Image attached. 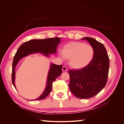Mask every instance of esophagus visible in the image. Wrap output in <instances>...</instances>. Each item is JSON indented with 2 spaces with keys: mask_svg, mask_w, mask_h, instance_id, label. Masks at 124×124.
<instances>
[{
  "mask_svg": "<svg viewBox=\"0 0 124 124\" xmlns=\"http://www.w3.org/2000/svg\"><path fill=\"white\" fill-rule=\"evenodd\" d=\"M67 70H68V69H67V68L66 67L63 66L62 67V71H67Z\"/></svg>",
  "mask_w": 124,
  "mask_h": 124,
  "instance_id": "obj_1",
  "label": "esophagus"
}]
</instances>
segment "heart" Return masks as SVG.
<instances>
[{
  "mask_svg": "<svg viewBox=\"0 0 124 124\" xmlns=\"http://www.w3.org/2000/svg\"><path fill=\"white\" fill-rule=\"evenodd\" d=\"M62 54L70 60L69 64L73 69L83 68L90 63L94 55V49L91 45L83 42L71 41L63 47ZM60 55L62 54H61Z\"/></svg>",
  "mask_w": 124,
  "mask_h": 124,
  "instance_id": "obj_1",
  "label": "heart"
}]
</instances>
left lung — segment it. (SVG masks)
Segmentation results:
<instances>
[{
  "instance_id": "8db88e82",
  "label": "left lung",
  "mask_w": 124,
  "mask_h": 124,
  "mask_svg": "<svg viewBox=\"0 0 124 124\" xmlns=\"http://www.w3.org/2000/svg\"><path fill=\"white\" fill-rule=\"evenodd\" d=\"M94 49L92 62L81 69L69 70V88L78 98L86 99L96 95L106 85L109 69V59L103 45L94 38H82Z\"/></svg>"
}]
</instances>
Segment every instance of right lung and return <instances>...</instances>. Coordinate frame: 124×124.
I'll return each mask as SVG.
<instances>
[{
	"instance_id": "right-lung-1",
	"label": "right lung",
	"mask_w": 124,
	"mask_h": 124,
	"mask_svg": "<svg viewBox=\"0 0 124 124\" xmlns=\"http://www.w3.org/2000/svg\"><path fill=\"white\" fill-rule=\"evenodd\" d=\"M61 42V38L54 37L45 39H32L22 44L16 53L12 64V80L13 85H15V67L19 61L23 57L36 53H41L44 56H49V54L56 53V48ZM62 65H56L52 63L47 76L46 88L41 95L37 99L32 100H40L44 99L48 95L52 88L53 83L62 74Z\"/></svg>"
}]
</instances>
